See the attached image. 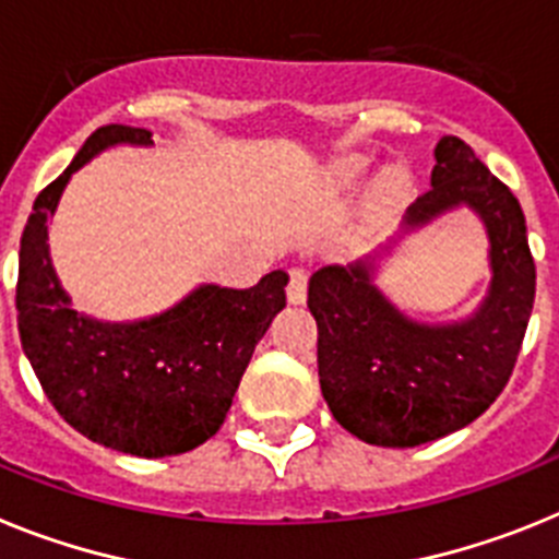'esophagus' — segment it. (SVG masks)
I'll use <instances>...</instances> for the list:
<instances>
[{
	"mask_svg": "<svg viewBox=\"0 0 559 559\" xmlns=\"http://www.w3.org/2000/svg\"><path fill=\"white\" fill-rule=\"evenodd\" d=\"M307 270H300V266L289 270V284H286V298H289V304H304L307 300Z\"/></svg>",
	"mask_w": 559,
	"mask_h": 559,
	"instance_id": "esophagus-1",
	"label": "esophagus"
}]
</instances>
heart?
I'll list each match as a JSON object with an SVG mask.
<instances>
[{
	"label": "heart",
	"mask_w": 559,
	"mask_h": 559,
	"mask_svg": "<svg viewBox=\"0 0 559 559\" xmlns=\"http://www.w3.org/2000/svg\"><path fill=\"white\" fill-rule=\"evenodd\" d=\"M362 174V163H343L340 165V182L343 186H352V182H357V177Z\"/></svg>",
	"instance_id": "b5f03b06"
}]
</instances>
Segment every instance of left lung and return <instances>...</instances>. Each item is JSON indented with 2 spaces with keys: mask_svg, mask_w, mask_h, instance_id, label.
Returning <instances> with one entry per match:
<instances>
[{
  "mask_svg": "<svg viewBox=\"0 0 559 559\" xmlns=\"http://www.w3.org/2000/svg\"><path fill=\"white\" fill-rule=\"evenodd\" d=\"M433 154L430 191L407 205L402 233L469 207L487 227L492 270L478 309L453 323L407 318L373 284L377 255L309 278L323 400L348 433L377 448H416L478 419L512 377L535 304L521 202L464 140L441 138Z\"/></svg>",
  "mask_w": 559,
  "mask_h": 559,
  "instance_id": "left-lung-1",
  "label": "left lung"
}]
</instances>
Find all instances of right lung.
Segmentation results:
<instances>
[{"label":"right lung","mask_w":559,"mask_h":559,"mask_svg":"<svg viewBox=\"0 0 559 559\" xmlns=\"http://www.w3.org/2000/svg\"><path fill=\"white\" fill-rule=\"evenodd\" d=\"M148 129L100 126L33 202L19 250V337L47 400L86 439L140 459L205 444L225 421L247 362L286 307L284 270L250 289L202 284L132 323L90 318L52 270L47 225L81 165L111 145H152Z\"/></svg>","instance_id":"right-lung-1"}]
</instances>
